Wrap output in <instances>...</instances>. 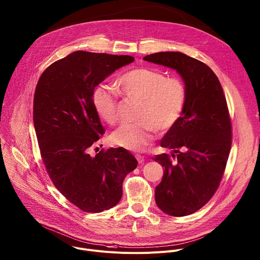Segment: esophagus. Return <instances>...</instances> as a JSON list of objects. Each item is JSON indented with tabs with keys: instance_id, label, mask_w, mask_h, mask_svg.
<instances>
[{
	"instance_id": "esophagus-1",
	"label": "esophagus",
	"mask_w": 260,
	"mask_h": 260,
	"mask_svg": "<svg viewBox=\"0 0 260 260\" xmlns=\"http://www.w3.org/2000/svg\"><path fill=\"white\" fill-rule=\"evenodd\" d=\"M136 159L138 160V162L139 163H144L145 162V157L144 156H142V155H136Z\"/></svg>"
}]
</instances>
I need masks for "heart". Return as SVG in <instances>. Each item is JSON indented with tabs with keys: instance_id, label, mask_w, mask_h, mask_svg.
I'll return each instance as SVG.
<instances>
[{
	"instance_id": "1",
	"label": "heart",
	"mask_w": 260,
	"mask_h": 260,
	"mask_svg": "<svg viewBox=\"0 0 260 260\" xmlns=\"http://www.w3.org/2000/svg\"><path fill=\"white\" fill-rule=\"evenodd\" d=\"M116 85L126 96L141 101L136 122L120 124L111 135L112 142L122 148L140 150L153 139L155 131L170 129L180 117L186 90L182 81L165 77L161 72L138 68L121 75ZM93 105L108 124L117 120V94L112 88L99 85L93 92Z\"/></svg>"
}]
</instances>
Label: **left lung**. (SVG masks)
Listing matches in <instances>:
<instances>
[{"instance_id":"1","label":"left lung","mask_w":260,"mask_h":260,"mask_svg":"<svg viewBox=\"0 0 260 260\" xmlns=\"http://www.w3.org/2000/svg\"><path fill=\"white\" fill-rule=\"evenodd\" d=\"M145 60L176 70L185 84L181 116L161 141L172 150L157 155L165 168L155 190L156 204L165 214L184 217L202 209L223 178L232 145V123L221 83L203 61L179 51L156 52Z\"/></svg>"}]
</instances>
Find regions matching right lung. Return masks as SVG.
Segmentation results:
<instances>
[{
  "instance_id": "right-lung-1",
  "label": "right lung",
  "mask_w": 260,
  "mask_h": 260,
  "mask_svg": "<svg viewBox=\"0 0 260 260\" xmlns=\"http://www.w3.org/2000/svg\"><path fill=\"white\" fill-rule=\"evenodd\" d=\"M134 60L78 50L46 68L35 88L33 122L46 172L55 188L86 213L116 206L124 177L138 166L121 147L89 154L105 132L93 105L94 89Z\"/></svg>"
}]
</instances>
